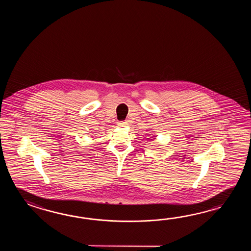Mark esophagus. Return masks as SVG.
I'll list each match as a JSON object with an SVG mask.
<instances>
[{"instance_id": "obj_1", "label": "esophagus", "mask_w": 251, "mask_h": 251, "mask_svg": "<svg viewBox=\"0 0 251 251\" xmlns=\"http://www.w3.org/2000/svg\"><path fill=\"white\" fill-rule=\"evenodd\" d=\"M126 125H128L126 121H124V122H119V123H118V126H119V127H126Z\"/></svg>"}]
</instances>
